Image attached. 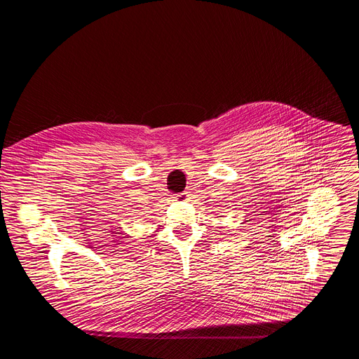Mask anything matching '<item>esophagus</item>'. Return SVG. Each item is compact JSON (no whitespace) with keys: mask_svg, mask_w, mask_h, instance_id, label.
Masks as SVG:
<instances>
[{"mask_svg":"<svg viewBox=\"0 0 359 359\" xmlns=\"http://www.w3.org/2000/svg\"><path fill=\"white\" fill-rule=\"evenodd\" d=\"M179 197H182V198H186V197H189V191H184V193H180V194H179Z\"/></svg>","mask_w":359,"mask_h":359,"instance_id":"esophagus-1","label":"esophagus"}]
</instances>
